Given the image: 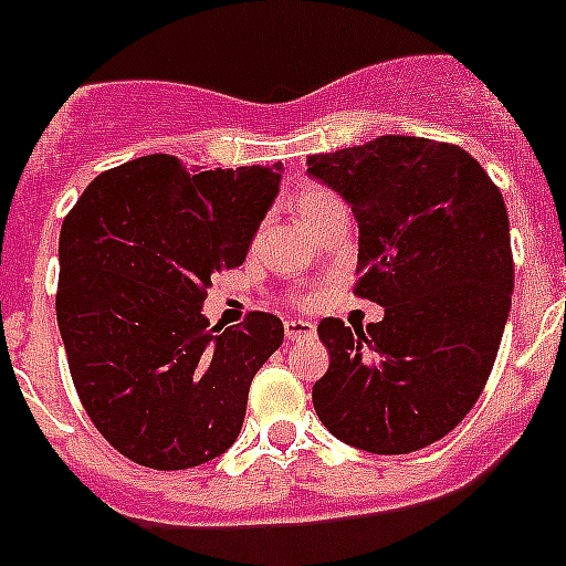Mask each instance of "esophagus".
Segmentation results:
<instances>
[{"label": "esophagus", "mask_w": 566, "mask_h": 566, "mask_svg": "<svg viewBox=\"0 0 566 566\" xmlns=\"http://www.w3.org/2000/svg\"><path fill=\"white\" fill-rule=\"evenodd\" d=\"M283 334L292 342L308 339V336H314V325L305 323V319H286V323H283Z\"/></svg>", "instance_id": "1"}]
</instances>
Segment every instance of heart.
Wrapping results in <instances>:
<instances>
[{
    "label": "heart",
    "instance_id": "b5f03b06",
    "mask_svg": "<svg viewBox=\"0 0 566 566\" xmlns=\"http://www.w3.org/2000/svg\"><path fill=\"white\" fill-rule=\"evenodd\" d=\"M336 196H331L328 190H305L303 196H300V219L303 221H311L314 219V216H317L319 210H323V207H328L331 201H334Z\"/></svg>",
    "mask_w": 566,
    "mask_h": 566
}]
</instances>
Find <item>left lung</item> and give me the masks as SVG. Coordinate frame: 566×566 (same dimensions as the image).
<instances>
[{"label":"left lung","mask_w":566,"mask_h":566,"mask_svg":"<svg viewBox=\"0 0 566 566\" xmlns=\"http://www.w3.org/2000/svg\"><path fill=\"white\" fill-rule=\"evenodd\" d=\"M359 221L354 294L381 323L317 334L331 367L319 421L373 454H407L452 432L494 367L513 292L507 210L471 154L427 137H376L305 159Z\"/></svg>","instance_id":"obj_1"}]
</instances>
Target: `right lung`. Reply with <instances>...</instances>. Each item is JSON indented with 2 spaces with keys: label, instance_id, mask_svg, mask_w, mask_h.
<instances>
[{
  "label": "right lung",
  "instance_id": "add662e5",
  "mask_svg": "<svg viewBox=\"0 0 566 566\" xmlns=\"http://www.w3.org/2000/svg\"><path fill=\"white\" fill-rule=\"evenodd\" d=\"M283 165L193 174L148 154L90 181L59 241V314L72 385L120 454L193 469L235 443L249 385L283 323L249 311L210 328V277L238 269L280 190Z\"/></svg>",
  "mask_w": 566,
  "mask_h": 566
}]
</instances>
